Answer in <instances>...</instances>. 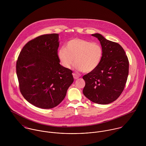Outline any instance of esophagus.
Listing matches in <instances>:
<instances>
[{
	"label": "esophagus",
	"instance_id": "obj_1",
	"mask_svg": "<svg viewBox=\"0 0 146 146\" xmlns=\"http://www.w3.org/2000/svg\"><path fill=\"white\" fill-rule=\"evenodd\" d=\"M72 75H73L74 78L75 79H78L79 78V75H78L77 74H76L75 73H74V74H72Z\"/></svg>",
	"mask_w": 146,
	"mask_h": 146
}]
</instances>
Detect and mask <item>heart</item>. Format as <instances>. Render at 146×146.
I'll use <instances>...</instances> for the list:
<instances>
[{
    "label": "heart",
    "instance_id": "obj_1",
    "mask_svg": "<svg viewBox=\"0 0 146 146\" xmlns=\"http://www.w3.org/2000/svg\"><path fill=\"white\" fill-rule=\"evenodd\" d=\"M102 54V48L99 43L79 38L69 40L57 54L64 67L70 68L74 60L75 68L84 73L90 72L98 66Z\"/></svg>",
    "mask_w": 146,
    "mask_h": 146
}]
</instances>
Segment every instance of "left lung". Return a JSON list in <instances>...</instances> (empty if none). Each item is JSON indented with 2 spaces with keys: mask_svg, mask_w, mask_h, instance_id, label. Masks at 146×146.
Wrapping results in <instances>:
<instances>
[{
  "mask_svg": "<svg viewBox=\"0 0 146 146\" xmlns=\"http://www.w3.org/2000/svg\"><path fill=\"white\" fill-rule=\"evenodd\" d=\"M98 38L103 54L101 62L93 71L84 75V95L98 104H110L123 92L129 74V60L123 47L105 39L100 34L92 35Z\"/></svg>",
  "mask_w": 146,
  "mask_h": 146,
  "instance_id": "8db88e82",
  "label": "left lung"
}]
</instances>
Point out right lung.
Listing matches in <instances>:
<instances>
[{
	"instance_id": "add662e5",
	"label": "right lung",
	"mask_w": 146,
	"mask_h": 146,
	"mask_svg": "<svg viewBox=\"0 0 146 146\" xmlns=\"http://www.w3.org/2000/svg\"><path fill=\"white\" fill-rule=\"evenodd\" d=\"M58 35L45 34L31 40L17 58L16 73L21 93L39 108L58 106L74 82L72 71L60 64Z\"/></svg>"
}]
</instances>
